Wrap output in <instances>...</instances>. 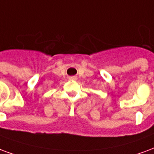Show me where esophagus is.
<instances>
[{"mask_svg":"<svg viewBox=\"0 0 154 154\" xmlns=\"http://www.w3.org/2000/svg\"><path fill=\"white\" fill-rule=\"evenodd\" d=\"M77 77H70V80L75 81V80H77Z\"/></svg>","mask_w":154,"mask_h":154,"instance_id":"34e87169","label":"esophagus"}]
</instances>
